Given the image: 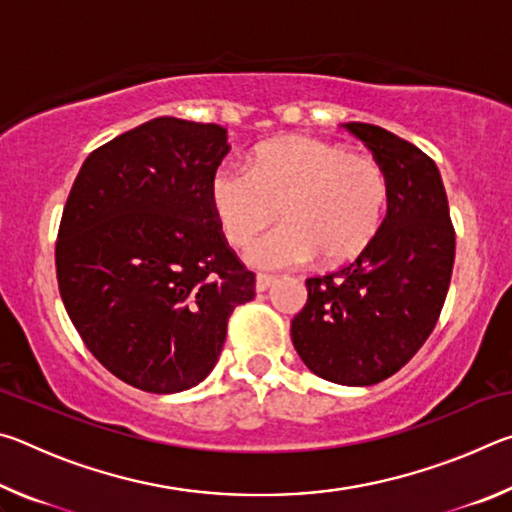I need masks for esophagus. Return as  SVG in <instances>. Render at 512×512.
<instances>
[{
    "instance_id": "obj_1",
    "label": "esophagus",
    "mask_w": 512,
    "mask_h": 512,
    "mask_svg": "<svg viewBox=\"0 0 512 512\" xmlns=\"http://www.w3.org/2000/svg\"><path fill=\"white\" fill-rule=\"evenodd\" d=\"M273 284H275V277H273V275H262V273H259V275L255 277V291H257V293L271 289Z\"/></svg>"
}]
</instances>
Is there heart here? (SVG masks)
<instances>
[{"mask_svg":"<svg viewBox=\"0 0 512 512\" xmlns=\"http://www.w3.org/2000/svg\"><path fill=\"white\" fill-rule=\"evenodd\" d=\"M391 185L384 167L348 146L287 135L250 153L246 167L223 164L210 178V207L230 246L257 239L248 262L266 271L305 266L320 255L341 264L361 255L386 219Z\"/></svg>","mask_w":512,"mask_h":512,"instance_id":"obj_1","label":"heart"}]
</instances>
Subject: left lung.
<instances>
[{
	"label": "left lung",
	"mask_w": 512,
	"mask_h": 512,
	"mask_svg": "<svg viewBox=\"0 0 512 512\" xmlns=\"http://www.w3.org/2000/svg\"><path fill=\"white\" fill-rule=\"evenodd\" d=\"M343 128L384 167L391 201L379 235L352 264L309 277L291 341L314 375L370 386L400 370L436 327L456 237L443 178L427 153L386 128L361 121Z\"/></svg>",
	"instance_id": "left-lung-1"
}]
</instances>
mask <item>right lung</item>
I'll list each match as a JSON object with an SVG mask.
<instances>
[{
	"label": "right lung",
	"instance_id": "right-lung-1",
	"mask_svg": "<svg viewBox=\"0 0 512 512\" xmlns=\"http://www.w3.org/2000/svg\"><path fill=\"white\" fill-rule=\"evenodd\" d=\"M225 128L158 117L92 151L56 244L58 289L88 350L146 393H180L219 361L255 275L225 244L210 178Z\"/></svg>",
	"mask_w": 512,
	"mask_h": 512
}]
</instances>
